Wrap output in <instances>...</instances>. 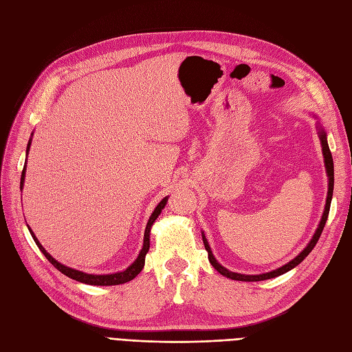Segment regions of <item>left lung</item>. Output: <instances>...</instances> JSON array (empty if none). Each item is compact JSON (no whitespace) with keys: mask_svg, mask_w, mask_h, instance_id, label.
I'll list each match as a JSON object with an SVG mask.
<instances>
[{"mask_svg":"<svg viewBox=\"0 0 352 352\" xmlns=\"http://www.w3.org/2000/svg\"><path fill=\"white\" fill-rule=\"evenodd\" d=\"M316 117V116H314ZM317 119V117H316ZM317 129H318V138H320V142H322V151H323V158H324V167H326V173H327V177H329V184H327V197H326V206H324V211L322 214V219H320V223H318V226L314 232V235L311 238V241L307 243V247L296 255L295 258H292L289 263H286L285 265H282V267L276 269V270H272L269 273H263V274H242V273H235V272H230L228 270L226 267H223V265L214 258V255H212V251L208 245V241L204 235V232H202V242H204V247L208 252V260L211 263L212 267H214L220 274L226 276V278L232 279V280H242V282H258V280H267V279H273V278H278V276L286 273L292 270L294 267H296L298 264H300L308 254H310L313 251V248L316 247V243L318 241V238H320L322 232H323V228L326 225V220H327V216H329V210H330V202H332V195H333V158H332V154H330V150H329V144H327V136H326V132L323 129V126L320 124V122H318L317 119Z\"/></svg>","mask_w":352,"mask_h":352,"instance_id":"obj_1","label":"left lung"}]
</instances>
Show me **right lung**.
Listing matches in <instances>:
<instances>
[{
  "label": "right lung",
  "mask_w": 352,
  "mask_h": 352,
  "mask_svg": "<svg viewBox=\"0 0 352 352\" xmlns=\"http://www.w3.org/2000/svg\"><path fill=\"white\" fill-rule=\"evenodd\" d=\"M30 144H32V136L30 140L28 142V148H26V158H28V154H29V150H30ZM25 175H26V163H25V167H23V172H22V177H20V189L23 188L25 185ZM168 201V197H164L162 201L158 202V206L154 208L153 214L150 216V220H148L146 223V228H145V233H144V243H142V250L140 251V255H138L136 260L129 265V267L122 270V272H117V273H110V274H92V273H85V272H80V270H76V269H72V267H67V265L58 263L54 257L50 252H47V250L42 247L41 242L38 241V238L35 236V233L32 232V229L28 226L29 232L32 238H34L35 243L38 245V248L42 251V254L45 255L47 260L54 265V267L61 272L63 274H66L67 278L76 280V282H80V283H87V285H94V286H111V285H122V283H126L129 282L132 279H135L138 274L141 273V270L144 269V264H145V255L148 252V250H150V235H151V228L154 225V221L157 220V217L160 216V212H162V210L166 207Z\"/></svg>",
  "instance_id": "obj_1"
}]
</instances>
